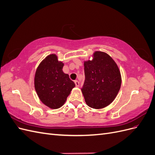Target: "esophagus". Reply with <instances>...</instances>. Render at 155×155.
<instances>
[{
	"mask_svg": "<svg viewBox=\"0 0 155 155\" xmlns=\"http://www.w3.org/2000/svg\"><path fill=\"white\" fill-rule=\"evenodd\" d=\"M74 83H75V84H76V86L77 87H79V82L78 80L74 81Z\"/></svg>",
	"mask_w": 155,
	"mask_h": 155,
	"instance_id": "34e87169",
	"label": "esophagus"
}]
</instances>
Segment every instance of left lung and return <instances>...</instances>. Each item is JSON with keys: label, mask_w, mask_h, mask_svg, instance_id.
I'll return each instance as SVG.
<instances>
[{"label": "left lung", "mask_w": 155, "mask_h": 155, "mask_svg": "<svg viewBox=\"0 0 155 155\" xmlns=\"http://www.w3.org/2000/svg\"><path fill=\"white\" fill-rule=\"evenodd\" d=\"M85 80L81 91L87 105L95 109L109 105L121 87L120 69L110 56L96 51L92 59L84 61Z\"/></svg>", "instance_id": "8db88e82"}]
</instances>
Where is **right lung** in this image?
I'll list each match as a JSON object with an SVG mask.
<instances>
[{"label": "right lung", "instance_id": "obj_1", "mask_svg": "<svg viewBox=\"0 0 155 155\" xmlns=\"http://www.w3.org/2000/svg\"><path fill=\"white\" fill-rule=\"evenodd\" d=\"M63 66L58 55L52 54L42 61L35 71L34 87L37 94L43 104L52 109L64 105L75 87L68 75L63 72Z\"/></svg>", "mask_w": 155, "mask_h": 155}]
</instances>
